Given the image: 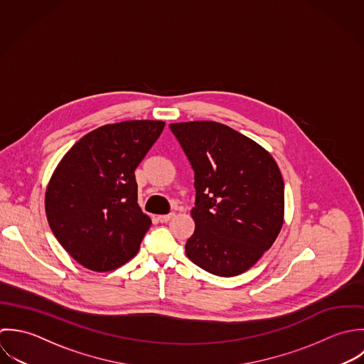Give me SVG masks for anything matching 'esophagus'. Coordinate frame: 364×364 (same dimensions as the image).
<instances>
[{
  "label": "esophagus",
  "mask_w": 364,
  "mask_h": 364,
  "mask_svg": "<svg viewBox=\"0 0 364 364\" xmlns=\"http://www.w3.org/2000/svg\"><path fill=\"white\" fill-rule=\"evenodd\" d=\"M171 218H173V214H167V215H159L157 220L161 222V223H166V222H168Z\"/></svg>",
  "instance_id": "obj_1"
}]
</instances>
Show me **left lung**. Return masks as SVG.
<instances>
[{
    "label": "left lung",
    "instance_id": "left-lung-1",
    "mask_svg": "<svg viewBox=\"0 0 364 364\" xmlns=\"http://www.w3.org/2000/svg\"><path fill=\"white\" fill-rule=\"evenodd\" d=\"M193 170L196 230L188 259L219 277L249 270L280 233L284 181L272 154L213 121L170 124Z\"/></svg>",
    "mask_w": 364,
    "mask_h": 364
}]
</instances>
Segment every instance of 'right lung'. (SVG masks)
Listing matches in <instances>:
<instances>
[{
    "instance_id": "right-lung-1",
    "label": "right lung",
    "mask_w": 364,
    "mask_h": 364,
    "mask_svg": "<svg viewBox=\"0 0 364 364\" xmlns=\"http://www.w3.org/2000/svg\"><path fill=\"white\" fill-rule=\"evenodd\" d=\"M164 122L101 127L65 154L46 188L49 226L81 266L109 272L132 259L151 220L138 205L135 168Z\"/></svg>"
}]
</instances>
